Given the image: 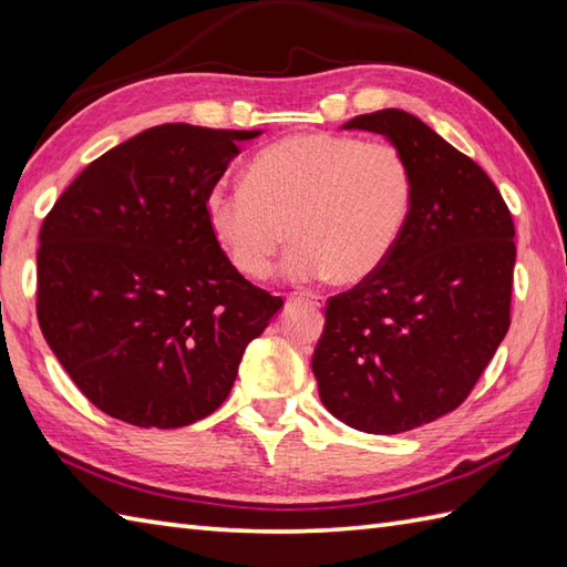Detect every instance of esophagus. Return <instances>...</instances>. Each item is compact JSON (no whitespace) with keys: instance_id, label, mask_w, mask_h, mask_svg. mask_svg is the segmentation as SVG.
I'll use <instances>...</instances> for the list:
<instances>
[{"instance_id":"obj_1","label":"esophagus","mask_w":567,"mask_h":567,"mask_svg":"<svg viewBox=\"0 0 567 567\" xmlns=\"http://www.w3.org/2000/svg\"><path fill=\"white\" fill-rule=\"evenodd\" d=\"M287 307H311V309H321L323 302H321V297H315V295H290V299H287Z\"/></svg>"}]
</instances>
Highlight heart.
I'll return each instance as SVG.
<instances>
[{
    "label": "heart",
    "instance_id": "heart-1",
    "mask_svg": "<svg viewBox=\"0 0 567 567\" xmlns=\"http://www.w3.org/2000/svg\"><path fill=\"white\" fill-rule=\"evenodd\" d=\"M414 207V173L392 143L295 134L252 155L244 187H214L207 224L231 268L265 280L290 244L295 280L360 285L390 260Z\"/></svg>",
    "mask_w": 567,
    "mask_h": 567
}]
</instances>
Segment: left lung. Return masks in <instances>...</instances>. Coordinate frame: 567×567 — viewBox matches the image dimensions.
<instances>
[{"instance_id":"obj_1","label":"left lung","mask_w":567,"mask_h":567,"mask_svg":"<svg viewBox=\"0 0 567 567\" xmlns=\"http://www.w3.org/2000/svg\"><path fill=\"white\" fill-rule=\"evenodd\" d=\"M414 173V207L390 260L327 302L311 370L343 424L402 433L453 412L509 331L514 221L499 189L414 114H360Z\"/></svg>"}]
</instances>
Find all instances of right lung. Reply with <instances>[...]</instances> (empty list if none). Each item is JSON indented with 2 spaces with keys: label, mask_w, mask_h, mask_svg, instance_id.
Returning a JSON list of instances; mask_svg holds the SVG:
<instances>
[{
  "label": "right lung",
  "mask_w": 567,
  "mask_h": 567,
  "mask_svg": "<svg viewBox=\"0 0 567 567\" xmlns=\"http://www.w3.org/2000/svg\"><path fill=\"white\" fill-rule=\"evenodd\" d=\"M260 131L161 124L92 161L41 226L35 315L72 382L141 429L209 416L282 299L214 244L207 197Z\"/></svg>",
  "instance_id": "obj_1"
}]
</instances>
